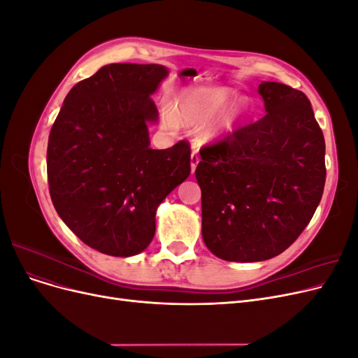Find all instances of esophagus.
Segmentation results:
<instances>
[{
  "mask_svg": "<svg viewBox=\"0 0 358 358\" xmlns=\"http://www.w3.org/2000/svg\"><path fill=\"white\" fill-rule=\"evenodd\" d=\"M199 161H200V155H199L197 150H194V152L191 154V171H192V173L196 171L197 164H199Z\"/></svg>",
  "mask_w": 358,
  "mask_h": 358,
  "instance_id": "1",
  "label": "esophagus"
}]
</instances>
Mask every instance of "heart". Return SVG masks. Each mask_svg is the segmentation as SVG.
I'll return each mask as SVG.
<instances>
[{
    "mask_svg": "<svg viewBox=\"0 0 358 358\" xmlns=\"http://www.w3.org/2000/svg\"><path fill=\"white\" fill-rule=\"evenodd\" d=\"M233 92L229 90H194L180 95L173 104V109L164 112L167 128H176V122L185 127H200L218 115L231 100ZM245 100H237L201 129L203 140H212L233 131L237 122L246 115Z\"/></svg>",
    "mask_w": 358,
    "mask_h": 358,
    "instance_id": "heart-1",
    "label": "heart"
}]
</instances>
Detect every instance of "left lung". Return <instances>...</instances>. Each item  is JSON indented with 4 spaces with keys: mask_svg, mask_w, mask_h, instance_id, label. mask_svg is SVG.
Masks as SVG:
<instances>
[{
    "mask_svg": "<svg viewBox=\"0 0 358 358\" xmlns=\"http://www.w3.org/2000/svg\"><path fill=\"white\" fill-rule=\"evenodd\" d=\"M266 115L200 149L201 234L225 262L273 258L312 220L326 183V142L308 96L258 86Z\"/></svg>",
    "mask_w": 358,
    "mask_h": 358,
    "instance_id": "obj_1",
    "label": "left lung"
}]
</instances>
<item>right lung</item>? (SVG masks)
<instances>
[{
  "instance_id": "obj_1",
  "label": "right lung",
  "mask_w": 358,
  "mask_h": 358,
  "mask_svg": "<svg viewBox=\"0 0 358 358\" xmlns=\"http://www.w3.org/2000/svg\"><path fill=\"white\" fill-rule=\"evenodd\" d=\"M167 69L110 64L76 83L52 125L48 182L53 206L101 254L131 257L155 234L159 203L191 173V146L149 148L152 95Z\"/></svg>"
}]
</instances>
